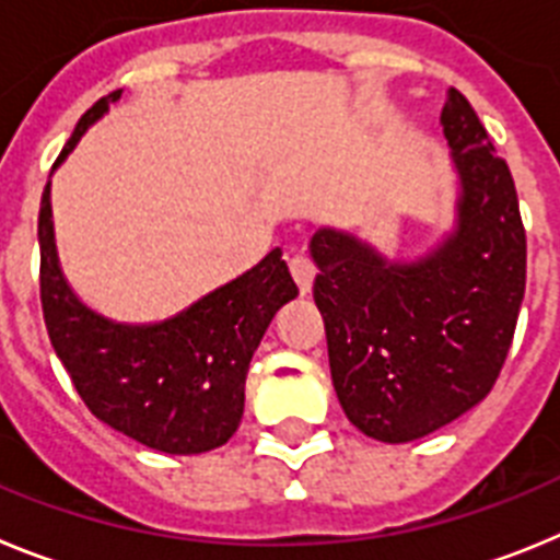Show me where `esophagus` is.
Returning <instances> with one entry per match:
<instances>
[{
    "label": "esophagus",
    "mask_w": 560,
    "mask_h": 560,
    "mask_svg": "<svg viewBox=\"0 0 560 560\" xmlns=\"http://www.w3.org/2000/svg\"><path fill=\"white\" fill-rule=\"evenodd\" d=\"M289 269H291V277H294V283L300 285V291L303 294H308L311 285H314V260H311L308 255H303V252H294V255L289 257Z\"/></svg>",
    "instance_id": "1"
}]
</instances>
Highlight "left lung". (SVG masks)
Returning <instances> with one entry per match:
<instances>
[{"label": "left lung", "mask_w": 560, "mask_h": 560, "mask_svg": "<svg viewBox=\"0 0 560 560\" xmlns=\"http://www.w3.org/2000/svg\"><path fill=\"white\" fill-rule=\"evenodd\" d=\"M443 133L463 179L459 221L418 264H387L355 237L319 230V275L334 387L359 432L409 443L477 407L511 350L527 283V235L511 167L463 92Z\"/></svg>", "instance_id": "obj_1"}]
</instances>
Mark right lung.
<instances>
[{
  "label": "right lung",
  "mask_w": 560,
  "mask_h": 560,
  "mask_svg": "<svg viewBox=\"0 0 560 560\" xmlns=\"http://www.w3.org/2000/svg\"><path fill=\"white\" fill-rule=\"evenodd\" d=\"M120 97H101L78 120L67 156L81 133ZM56 162V165H58ZM44 323L89 412L165 454H201L224 446L244 415V384L252 353L275 314L300 291L283 252L271 249L252 271L160 325H114L69 291L52 241L49 185L38 210Z\"/></svg>",
  "instance_id": "obj_1"
}]
</instances>
